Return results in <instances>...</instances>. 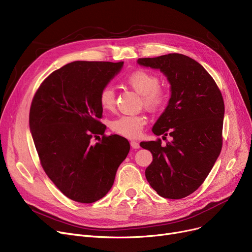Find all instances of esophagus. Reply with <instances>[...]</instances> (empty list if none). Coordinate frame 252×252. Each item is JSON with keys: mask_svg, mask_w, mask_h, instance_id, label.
I'll return each instance as SVG.
<instances>
[{"mask_svg": "<svg viewBox=\"0 0 252 252\" xmlns=\"http://www.w3.org/2000/svg\"><path fill=\"white\" fill-rule=\"evenodd\" d=\"M130 146H131V148H132V149H135V150L140 148L139 143H138V142H136V141H131V142H130Z\"/></svg>", "mask_w": 252, "mask_h": 252, "instance_id": "obj_1", "label": "esophagus"}]
</instances>
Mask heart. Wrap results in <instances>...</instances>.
<instances>
[{
  "mask_svg": "<svg viewBox=\"0 0 252 252\" xmlns=\"http://www.w3.org/2000/svg\"><path fill=\"white\" fill-rule=\"evenodd\" d=\"M124 83L141 95L142 103L150 111H158L165 105L168 99V90L160 84L159 77L147 69L137 68L130 71L124 77ZM98 101L101 109L110 111L115 106L116 94L111 86L101 88ZM147 123V119L142 115H123L110 123L113 132L128 138L139 136L141 129Z\"/></svg>",
  "mask_w": 252,
  "mask_h": 252,
  "instance_id": "1",
  "label": "heart"
}]
</instances>
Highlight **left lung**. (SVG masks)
<instances>
[{
  "instance_id": "obj_1",
  "label": "left lung",
  "mask_w": 252,
  "mask_h": 252,
  "mask_svg": "<svg viewBox=\"0 0 252 252\" xmlns=\"http://www.w3.org/2000/svg\"><path fill=\"white\" fill-rule=\"evenodd\" d=\"M137 63L159 68L171 84L169 103L153 132L170 135L172 140L165 147L160 138L140 142L153 155L147 181L163 198H185L204 183L221 151V92L208 71L189 56L170 53Z\"/></svg>"
}]
</instances>
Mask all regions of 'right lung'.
<instances>
[{
	"label": "right lung",
	"mask_w": 252,
	"mask_h": 252,
	"mask_svg": "<svg viewBox=\"0 0 252 252\" xmlns=\"http://www.w3.org/2000/svg\"><path fill=\"white\" fill-rule=\"evenodd\" d=\"M123 62H74L48 76L35 91L30 128L45 173L79 203L104 197L127 157L126 138L105 135L98 95ZM102 137L99 138V135ZM99 138L92 145L91 139Z\"/></svg>",
	"instance_id": "1"
}]
</instances>
